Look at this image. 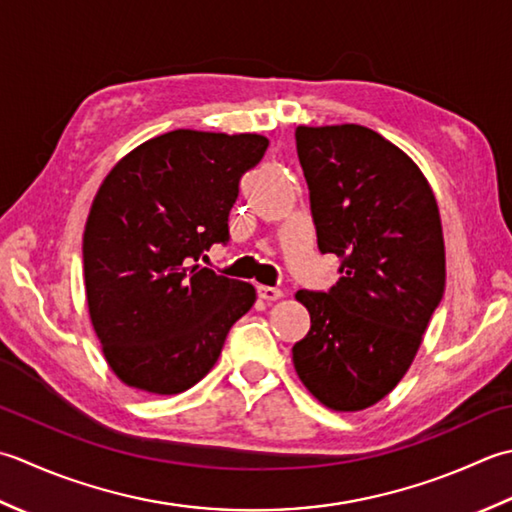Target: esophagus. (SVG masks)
Listing matches in <instances>:
<instances>
[{
	"label": "esophagus",
	"instance_id": "1",
	"mask_svg": "<svg viewBox=\"0 0 512 512\" xmlns=\"http://www.w3.org/2000/svg\"><path fill=\"white\" fill-rule=\"evenodd\" d=\"M258 296L267 300V302H274L278 298H283V291L278 287H267V285H258Z\"/></svg>",
	"mask_w": 512,
	"mask_h": 512
}]
</instances>
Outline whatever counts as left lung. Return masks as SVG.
Returning <instances> with one entry per match:
<instances>
[{
	"label": "left lung",
	"mask_w": 512,
	"mask_h": 512,
	"mask_svg": "<svg viewBox=\"0 0 512 512\" xmlns=\"http://www.w3.org/2000/svg\"><path fill=\"white\" fill-rule=\"evenodd\" d=\"M322 254L342 258L329 294L300 289L311 329L294 344L307 391L333 411H362L409 371L440 305V210L409 154L364 125H298Z\"/></svg>",
	"instance_id": "left-lung-1"
}]
</instances>
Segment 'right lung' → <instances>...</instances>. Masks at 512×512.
<instances>
[{
	"mask_svg": "<svg viewBox=\"0 0 512 512\" xmlns=\"http://www.w3.org/2000/svg\"><path fill=\"white\" fill-rule=\"evenodd\" d=\"M267 145L252 132L172 130L103 179L83 232V278L103 356L128 387L156 395L194 387L252 309V285L196 263L229 238L238 181Z\"/></svg>",
	"mask_w": 512,
	"mask_h": 512,
	"instance_id": "add662e5",
	"label": "right lung"
}]
</instances>
